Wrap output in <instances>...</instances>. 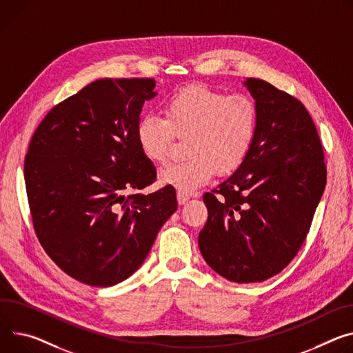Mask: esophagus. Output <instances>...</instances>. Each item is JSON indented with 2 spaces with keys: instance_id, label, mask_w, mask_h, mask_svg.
Masks as SVG:
<instances>
[{
  "instance_id": "esophagus-1",
  "label": "esophagus",
  "mask_w": 353,
  "mask_h": 353,
  "mask_svg": "<svg viewBox=\"0 0 353 353\" xmlns=\"http://www.w3.org/2000/svg\"><path fill=\"white\" fill-rule=\"evenodd\" d=\"M188 200H190V196H188V194H184V193H181V191H179V193H177V201H179V204H185Z\"/></svg>"
}]
</instances>
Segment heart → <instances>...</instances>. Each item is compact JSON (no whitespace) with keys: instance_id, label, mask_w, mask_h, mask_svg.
Wrapping results in <instances>:
<instances>
[{"instance_id":"1","label":"heart","mask_w":353,"mask_h":353,"mask_svg":"<svg viewBox=\"0 0 353 353\" xmlns=\"http://www.w3.org/2000/svg\"><path fill=\"white\" fill-rule=\"evenodd\" d=\"M258 123L259 111L250 97L190 85L168 100L165 117L146 114L139 119L137 141L146 159L163 162L174 135H188V157L159 172L160 183L187 194L207 184L216 172L236 170L253 145Z\"/></svg>"}]
</instances>
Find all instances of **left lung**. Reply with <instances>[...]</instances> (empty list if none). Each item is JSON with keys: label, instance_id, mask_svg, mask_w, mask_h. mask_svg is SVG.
Masks as SVG:
<instances>
[{"label": "left lung", "instance_id": "left-lung-1", "mask_svg": "<svg viewBox=\"0 0 353 353\" xmlns=\"http://www.w3.org/2000/svg\"><path fill=\"white\" fill-rule=\"evenodd\" d=\"M259 111L238 170L204 194L199 246L208 266L235 283L263 281L290 263L327 184L324 150L303 103L261 79L243 83Z\"/></svg>", "mask_w": 353, "mask_h": 353}]
</instances>
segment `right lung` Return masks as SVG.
Masks as SVG:
<instances>
[{
	"label": "right lung",
	"instance_id": "right-lung-1",
	"mask_svg": "<svg viewBox=\"0 0 353 353\" xmlns=\"http://www.w3.org/2000/svg\"><path fill=\"white\" fill-rule=\"evenodd\" d=\"M153 79H101L54 105L32 137L25 185L35 234L73 279L110 287L146 259L177 208L172 185L135 194L156 180L137 141Z\"/></svg>",
	"mask_w": 353,
	"mask_h": 353
}]
</instances>
